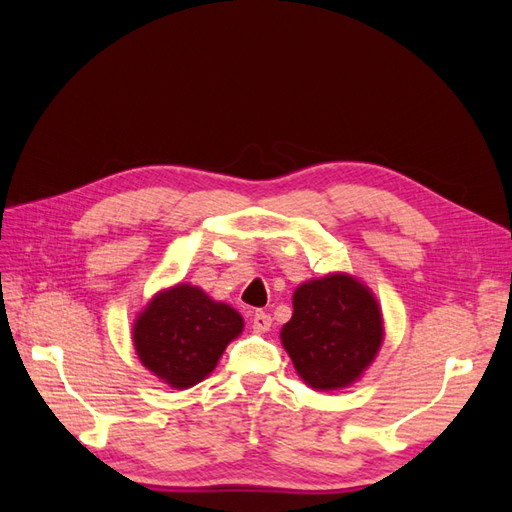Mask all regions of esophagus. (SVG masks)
Returning a JSON list of instances; mask_svg holds the SVG:
<instances>
[{"instance_id": "1", "label": "esophagus", "mask_w": 512, "mask_h": 512, "mask_svg": "<svg viewBox=\"0 0 512 512\" xmlns=\"http://www.w3.org/2000/svg\"><path fill=\"white\" fill-rule=\"evenodd\" d=\"M252 327L256 333H267L271 329V316L267 312H256L252 318Z\"/></svg>"}]
</instances>
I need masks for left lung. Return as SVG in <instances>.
Instances as JSON below:
<instances>
[{"instance_id":"8db88e82","label":"left lung","mask_w":512,"mask_h":512,"mask_svg":"<svg viewBox=\"0 0 512 512\" xmlns=\"http://www.w3.org/2000/svg\"><path fill=\"white\" fill-rule=\"evenodd\" d=\"M292 307L280 337L303 382L335 391L359 380L384 337L374 292L348 273H331L294 290Z\"/></svg>"}]
</instances>
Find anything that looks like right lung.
Returning <instances> with one entry per match:
<instances>
[{"mask_svg": "<svg viewBox=\"0 0 512 512\" xmlns=\"http://www.w3.org/2000/svg\"><path fill=\"white\" fill-rule=\"evenodd\" d=\"M243 331V318L198 286L177 284L158 292L138 314L132 339L141 363L173 389H190L218 365Z\"/></svg>", "mask_w": 512, "mask_h": 512, "instance_id": "right-lung-1", "label": "right lung"}]
</instances>
